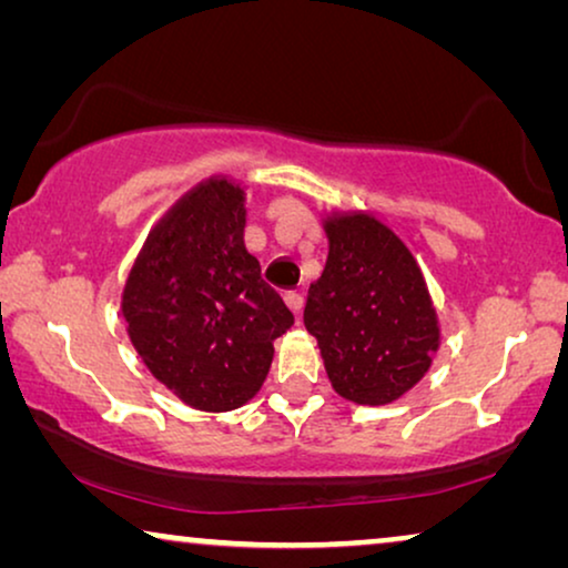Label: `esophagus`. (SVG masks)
Instances as JSON below:
<instances>
[{"label":"esophagus","mask_w":568,"mask_h":568,"mask_svg":"<svg viewBox=\"0 0 568 568\" xmlns=\"http://www.w3.org/2000/svg\"><path fill=\"white\" fill-rule=\"evenodd\" d=\"M284 300H286V305H290L292 313H297V315L302 313V307H305V297H302V292H286Z\"/></svg>","instance_id":"esophagus-1"}]
</instances>
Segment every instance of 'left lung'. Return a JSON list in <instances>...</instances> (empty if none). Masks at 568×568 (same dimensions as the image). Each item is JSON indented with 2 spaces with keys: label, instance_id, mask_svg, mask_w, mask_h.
I'll use <instances>...</instances> for the list:
<instances>
[{
  "label": "left lung",
  "instance_id": "1",
  "mask_svg": "<svg viewBox=\"0 0 568 568\" xmlns=\"http://www.w3.org/2000/svg\"><path fill=\"white\" fill-rule=\"evenodd\" d=\"M325 232L331 251L323 276L310 284L305 328L341 398L385 406L426 375L439 346L424 274L372 214H336Z\"/></svg>",
  "mask_w": 568,
  "mask_h": 568
}]
</instances>
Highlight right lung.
<instances>
[{
  "instance_id": "add662e5",
  "label": "right lung",
  "mask_w": 568,
  "mask_h": 568,
  "mask_svg": "<svg viewBox=\"0 0 568 568\" xmlns=\"http://www.w3.org/2000/svg\"><path fill=\"white\" fill-rule=\"evenodd\" d=\"M245 193L212 178L146 237L123 290L129 338L146 367L199 410H232L261 390L294 315L245 251Z\"/></svg>"
}]
</instances>
